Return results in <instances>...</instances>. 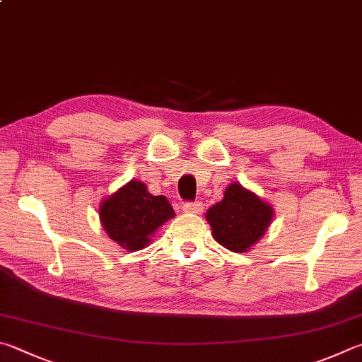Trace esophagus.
<instances>
[{"instance_id": "esophagus-1", "label": "esophagus", "mask_w": 362, "mask_h": 362, "mask_svg": "<svg viewBox=\"0 0 362 362\" xmlns=\"http://www.w3.org/2000/svg\"><path fill=\"white\" fill-rule=\"evenodd\" d=\"M183 212L185 214H194V215H199L202 214V204L199 201H194V202H183Z\"/></svg>"}]
</instances>
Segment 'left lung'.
I'll return each instance as SVG.
<instances>
[{"instance_id":"obj_1","label":"left lung","mask_w":362,"mask_h":362,"mask_svg":"<svg viewBox=\"0 0 362 362\" xmlns=\"http://www.w3.org/2000/svg\"><path fill=\"white\" fill-rule=\"evenodd\" d=\"M274 210L239 183L226 188L225 198L207 210L214 238L235 253H244L271 225Z\"/></svg>"}]
</instances>
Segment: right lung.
Listing matches in <instances>:
<instances>
[{"mask_svg": "<svg viewBox=\"0 0 362 362\" xmlns=\"http://www.w3.org/2000/svg\"><path fill=\"white\" fill-rule=\"evenodd\" d=\"M166 196H153L142 182L131 180L101 204L100 216L109 238L127 250H141L156 228L173 218Z\"/></svg>", "mask_w": 362, "mask_h": 362, "instance_id": "obj_1", "label": "right lung"}]
</instances>
